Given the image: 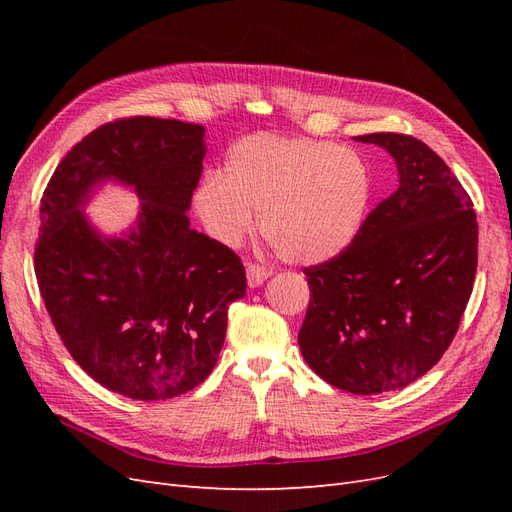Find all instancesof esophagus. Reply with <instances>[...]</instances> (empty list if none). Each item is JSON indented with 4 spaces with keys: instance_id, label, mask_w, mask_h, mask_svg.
I'll list each match as a JSON object with an SVG mask.
<instances>
[{
    "instance_id": "1",
    "label": "esophagus",
    "mask_w": 512,
    "mask_h": 512,
    "mask_svg": "<svg viewBox=\"0 0 512 512\" xmlns=\"http://www.w3.org/2000/svg\"><path fill=\"white\" fill-rule=\"evenodd\" d=\"M245 273H247V284H250V288H256L271 275V269L256 265V262H250V265L245 267Z\"/></svg>"
}]
</instances>
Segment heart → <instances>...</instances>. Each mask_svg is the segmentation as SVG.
<instances>
[{"mask_svg": "<svg viewBox=\"0 0 512 512\" xmlns=\"http://www.w3.org/2000/svg\"><path fill=\"white\" fill-rule=\"evenodd\" d=\"M371 177L350 149L314 138L254 134L226 153L224 177L207 173L194 192L211 235L239 245L256 226L273 250L318 265L348 250L365 222Z\"/></svg>", "mask_w": 512, "mask_h": 512, "instance_id": "b5f03b06", "label": "heart"}]
</instances>
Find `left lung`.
Instances as JSON below:
<instances>
[{
    "label": "left lung",
    "mask_w": 512,
    "mask_h": 512,
    "mask_svg": "<svg viewBox=\"0 0 512 512\" xmlns=\"http://www.w3.org/2000/svg\"><path fill=\"white\" fill-rule=\"evenodd\" d=\"M356 141L393 156L397 190L339 256L307 267L303 359L337 389H404L436 365L466 312L478 258L472 200L436 151L410 134Z\"/></svg>",
    "instance_id": "8db88e82"
}]
</instances>
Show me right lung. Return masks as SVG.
<instances>
[{
  "mask_svg": "<svg viewBox=\"0 0 512 512\" xmlns=\"http://www.w3.org/2000/svg\"><path fill=\"white\" fill-rule=\"evenodd\" d=\"M205 128L156 117L104 123L59 162L40 205L34 267L61 342L104 389L173 399L211 374L228 305L245 297L241 258L190 228ZM142 198L126 238H100L82 205L98 182Z\"/></svg>",
  "mask_w": 512,
  "mask_h": 512,
  "instance_id": "add662e5",
  "label": "right lung"
}]
</instances>
